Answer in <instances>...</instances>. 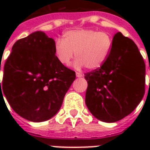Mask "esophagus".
Returning <instances> with one entry per match:
<instances>
[{
  "label": "esophagus",
  "instance_id": "34e87169",
  "mask_svg": "<svg viewBox=\"0 0 150 150\" xmlns=\"http://www.w3.org/2000/svg\"><path fill=\"white\" fill-rule=\"evenodd\" d=\"M83 75H82L81 73H79V72H76V77H78V78H81L83 77Z\"/></svg>",
  "mask_w": 150,
  "mask_h": 150
}]
</instances>
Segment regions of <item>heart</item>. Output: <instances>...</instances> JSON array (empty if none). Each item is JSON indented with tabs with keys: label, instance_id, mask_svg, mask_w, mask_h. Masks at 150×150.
Wrapping results in <instances>:
<instances>
[{
	"label": "heart",
	"instance_id": "obj_1",
	"mask_svg": "<svg viewBox=\"0 0 150 150\" xmlns=\"http://www.w3.org/2000/svg\"><path fill=\"white\" fill-rule=\"evenodd\" d=\"M113 39L106 32L79 29L68 30L63 40L58 39L54 45L57 59L62 65H68L75 53V68L83 66L91 71L100 68L106 62L112 49Z\"/></svg>",
	"mask_w": 150,
	"mask_h": 150
}]
</instances>
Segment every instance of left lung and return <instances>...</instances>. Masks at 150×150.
Instances as JSON below:
<instances>
[{"label": "left lung", "instance_id": "left-lung-1", "mask_svg": "<svg viewBox=\"0 0 150 150\" xmlns=\"http://www.w3.org/2000/svg\"><path fill=\"white\" fill-rule=\"evenodd\" d=\"M85 103L101 121L116 122L129 115L145 94V65L133 41L118 32L108 59L100 68L86 73Z\"/></svg>", "mask_w": 150, "mask_h": 150}]
</instances>
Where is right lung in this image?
Returning <instances> with one entry per match:
<instances>
[{"instance_id": "add662e5", "label": "right lung", "mask_w": 150, "mask_h": 150, "mask_svg": "<svg viewBox=\"0 0 150 150\" xmlns=\"http://www.w3.org/2000/svg\"><path fill=\"white\" fill-rule=\"evenodd\" d=\"M54 45L44 32H34L14 43L4 66L1 94L3 91L15 112L30 121L54 116L75 79V72L57 59Z\"/></svg>"}]
</instances>
